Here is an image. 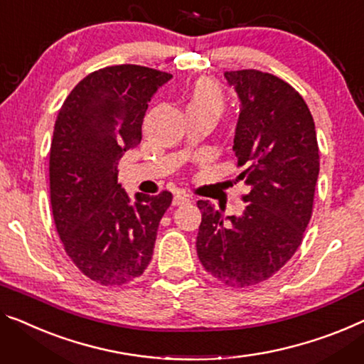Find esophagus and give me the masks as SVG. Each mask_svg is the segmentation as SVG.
I'll return each mask as SVG.
<instances>
[{
    "label": "esophagus",
    "instance_id": "obj_1",
    "mask_svg": "<svg viewBox=\"0 0 364 364\" xmlns=\"http://www.w3.org/2000/svg\"><path fill=\"white\" fill-rule=\"evenodd\" d=\"M186 203H189V198L184 196V194H176V196L173 198V205H181Z\"/></svg>",
    "mask_w": 364,
    "mask_h": 364
}]
</instances>
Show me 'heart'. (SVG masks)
<instances>
[{"instance_id":"obj_1","label":"heart","mask_w":364,"mask_h":364,"mask_svg":"<svg viewBox=\"0 0 364 364\" xmlns=\"http://www.w3.org/2000/svg\"><path fill=\"white\" fill-rule=\"evenodd\" d=\"M224 107L225 96L222 93L220 86L215 85L214 81H198L188 96V109L191 111H208L213 112L214 116H219Z\"/></svg>"}]
</instances>
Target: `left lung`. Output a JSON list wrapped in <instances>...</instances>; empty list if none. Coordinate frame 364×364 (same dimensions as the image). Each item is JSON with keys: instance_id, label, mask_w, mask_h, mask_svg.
<instances>
[{"instance_id": "left-lung-1", "label": "left lung", "mask_w": 364, "mask_h": 364, "mask_svg": "<svg viewBox=\"0 0 364 364\" xmlns=\"http://www.w3.org/2000/svg\"><path fill=\"white\" fill-rule=\"evenodd\" d=\"M240 100L234 151L250 186L242 215L198 200L196 250L204 269L232 287L262 283L299 248L318 176L316 124L302 96L258 70L225 72Z\"/></svg>"}]
</instances>
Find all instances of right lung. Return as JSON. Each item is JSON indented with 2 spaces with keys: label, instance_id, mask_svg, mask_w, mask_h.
<instances>
[{
  "label": "right lung",
  "instance_id": "add662e5",
  "mask_svg": "<svg viewBox=\"0 0 364 364\" xmlns=\"http://www.w3.org/2000/svg\"><path fill=\"white\" fill-rule=\"evenodd\" d=\"M170 73L114 65L90 73L58 111L50 147V204L65 252L102 286H122L149 267L171 193H137L117 183V165L142 140L151 96Z\"/></svg>",
  "mask_w": 364,
  "mask_h": 364
}]
</instances>
